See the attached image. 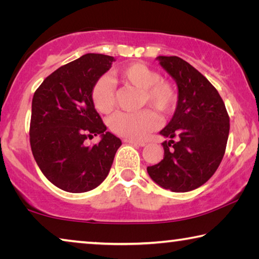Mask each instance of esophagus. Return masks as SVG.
<instances>
[{
	"label": "esophagus",
	"instance_id": "34e87169",
	"mask_svg": "<svg viewBox=\"0 0 259 259\" xmlns=\"http://www.w3.org/2000/svg\"><path fill=\"white\" fill-rule=\"evenodd\" d=\"M124 143H129V144H134V145H138V146H146L145 142H138V140H134V139H124Z\"/></svg>",
	"mask_w": 259,
	"mask_h": 259
}]
</instances>
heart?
I'll return each instance as SVG.
<instances>
[{"mask_svg":"<svg viewBox=\"0 0 259 259\" xmlns=\"http://www.w3.org/2000/svg\"><path fill=\"white\" fill-rule=\"evenodd\" d=\"M125 85L142 90V105H151L157 112L170 114L178 103V89L172 81L162 78L154 69L142 63H134L114 72ZM91 99L98 112L107 114L116 103L115 87L108 77L102 76L94 83ZM160 124V120L151 108L136 113L120 112L109 120L114 134L126 139L139 140L147 137Z\"/></svg>","mask_w":259,"mask_h":259,"instance_id":"heart-1","label":"heart"}]
</instances>
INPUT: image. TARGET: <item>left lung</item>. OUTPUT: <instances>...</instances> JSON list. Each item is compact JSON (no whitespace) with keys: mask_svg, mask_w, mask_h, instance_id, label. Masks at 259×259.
Wrapping results in <instances>:
<instances>
[{"mask_svg":"<svg viewBox=\"0 0 259 259\" xmlns=\"http://www.w3.org/2000/svg\"><path fill=\"white\" fill-rule=\"evenodd\" d=\"M160 65L178 85L171 121L160 131L163 160L147 166L156 184L172 192H188L211 178L225 154L230 116L218 91L207 77L177 56H159Z\"/></svg>","mask_w":259,"mask_h":259,"instance_id":"left-lung-1","label":"left lung"}]
</instances>
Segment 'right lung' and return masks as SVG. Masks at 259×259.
<instances>
[{
    "mask_svg": "<svg viewBox=\"0 0 259 259\" xmlns=\"http://www.w3.org/2000/svg\"><path fill=\"white\" fill-rule=\"evenodd\" d=\"M114 58L87 54L56 69L33 96L29 142L43 175L60 190L83 193L107 177L121 140L111 133L91 99L94 83ZM102 135L93 147L87 139Z\"/></svg>",
    "mask_w": 259,
    "mask_h": 259,
    "instance_id": "right-lung-1",
    "label": "right lung"
}]
</instances>
